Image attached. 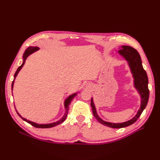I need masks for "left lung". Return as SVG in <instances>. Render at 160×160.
Instances as JSON below:
<instances>
[{
	"mask_svg": "<svg viewBox=\"0 0 160 160\" xmlns=\"http://www.w3.org/2000/svg\"><path fill=\"white\" fill-rule=\"evenodd\" d=\"M120 50L118 51L121 55H122L124 59L128 62L129 66L130 67L131 71L133 74V77L134 79V86L136 89L139 93L141 96V105L140 108L137 113L136 115L126 122L120 123H114L105 122L103 119H101L99 115L97 113V111L93 103V98L91 100V106L93 111V115L95 118L98 119V122L103 124L105 126H108L112 128H122L129 126V125L135 123L138 119L140 117V115L142 113L143 111L146 108V105L148 102L149 91L148 89V79L146 71L143 68L142 60L140 55L137 51L133 49V47L129 46H122L120 48Z\"/></svg>",
	"mask_w": 160,
	"mask_h": 160,
	"instance_id": "1",
	"label": "left lung"
}]
</instances>
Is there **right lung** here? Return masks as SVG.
Segmentation results:
<instances>
[{
    "label": "right lung",
    "instance_id": "right-lung-1",
    "mask_svg": "<svg viewBox=\"0 0 160 160\" xmlns=\"http://www.w3.org/2000/svg\"><path fill=\"white\" fill-rule=\"evenodd\" d=\"M38 49H39V48L37 47H28L27 49L25 50V52H24V54H23V57H22V58H23L22 64L17 69V71L15 72V73H14V80H13L12 83V88H13L14 79H15L18 73V72L20 71V70L22 69V67H23L24 64H25V61H26V59H27V58L28 56H29L31 54H32V52L38 51ZM76 95H77V93L72 94L71 95L69 96L68 98H67L65 99V103H65V110H66V111H65V115H63V117H62L60 120L58 121V122H54V123H49V124H37V123H34V122H31V121H29V120H27V119H25V118H23L22 117H21V115L17 112V111H17V114H18L19 116H20V117H21L24 121H25L26 122H27V123H28L29 124L32 125V126H34V127L37 128H52V127H54V126H56V125H57L61 124V123L63 122L65 120V119H66V118H67V114H68L69 106L70 103H71L72 100L73 99V98H75Z\"/></svg>",
    "mask_w": 160,
    "mask_h": 160
}]
</instances>
